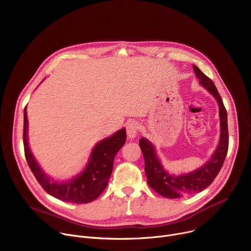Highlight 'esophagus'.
<instances>
[{"instance_id":"1","label":"esophagus","mask_w":251,"mask_h":251,"mask_svg":"<svg viewBox=\"0 0 251 251\" xmlns=\"http://www.w3.org/2000/svg\"><path fill=\"white\" fill-rule=\"evenodd\" d=\"M126 131L129 138H135L138 131V123L135 120H131L126 125Z\"/></svg>"}]
</instances>
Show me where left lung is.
Returning <instances> with one entry per match:
<instances>
[{
  "mask_svg": "<svg viewBox=\"0 0 251 251\" xmlns=\"http://www.w3.org/2000/svg\"><path fill=\"white\" fill-rule=\"evenodd\" d=\"M193 66L200 83L213 95L219 103L221 139L216 152L213 153L207 163L194 172L181 176H174L165 171L157 157L152 143L146 138H141L139 140V145L145 161V173L148 185L159 195L169 199L190 196L206 189L220 173L228 150L227 113L223 99L212 80L203 75L198 66Z\"/></svg>",
  "mask_w": 251,
  "mask_h": 251,
  "instance_id": "1",
  "label": "left lung"
}]
</instances>
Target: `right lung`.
<instances>
[{
	"instance_id": "right-lung-1",
	"label": "right lung",
	"mask_w": 251,
	"mask_h": 251,
	"mask_svg": "<svg viewBox=\"0 0 251 251\" xmlns=\"http://www.w3.org/2000/svg\"><path fill=\"white\" fill-rule=\"evenodd\" d=\"M126 129L98 142L84 171L65 183H57L47 176L33 158L27 143V117L24 109V148L30 171L39 184L50 196L71 203H88L97 199L108 184L117 152L126 142Z\"/></svg>"
}]
</instances>
